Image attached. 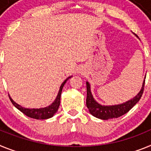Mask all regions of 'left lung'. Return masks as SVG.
<instances>
[{
	"mask_svg": "<svg viewBox=\"0 0 151 151\" xmlns=\"http://www.w3.org/2000/svg\"><path fill=\"white\" fill-rule=\"evenodd\" d=\"M145 83V80H144L142 87H141L138 93L132 99L126 101L125 103L118 105H112V106H104V105L99 104L95 100V99L92 95L90 83L86 81V93H87L86 103V106L90 111V113L92 115H93L94 117L98 118V119H103V120H108V119L120 117L122 115L127 113L140 100L143 94V92H144Z\"/></svg>",
	"mask_w": 151,
	"mask_h": 151,
	"instance_id": "obj_1",
	"label": "left lung"
}]
</instances>
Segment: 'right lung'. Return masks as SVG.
<instances>
[{"mask_svg": "<svg viewBox=\"0 0 151 151\" xmlns=\"http://www.w3.org/2000/svg\"><path fill=\"white\" fill-rule=\"evenodd\" d=\"M71 77L72 76L68 77V78L61 83V86H60L59 91H58V93L55 99L54 100V102L50 105V106H48L47 107L39 109L24 108V107L21 106L20 105L17 104L16 102H14L10 96H9V97H10V101H11V103H13V105H14V106L17 109H19L20 112H23V114L27 115L28 117L36 119H42V120L43 119H49V118L53 117V115L57 112L58 109V107H59L60 106V100H61V92H62L63 86H65L67 81H68V79H70Z\"/></svg>", "mask_w": 151, "mask_h": 151, "instance_id": "add662e5", "label": "right lung"}]
</instances>
